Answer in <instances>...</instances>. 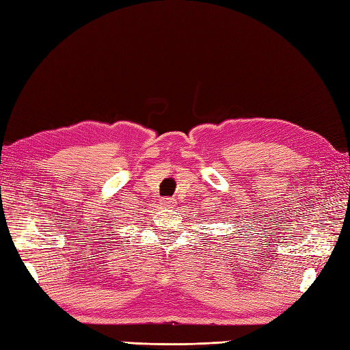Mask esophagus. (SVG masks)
<instances>
[{"label":"esophagus","mask_w":350,"mask_h":350,"mask_svg":"<svg viewBox=\"0 0 350 350\" xmlns=\"http://www.w3.org/2000/svg\"><path fill=\"white\" fill-rule=\"evenodd\" d=\"M161 206H162V207H167V209H170V207L174 206V200H173V198H162V200H161Z\"/></svg>","instance_id":"esophagus-1"}]
</instances>
